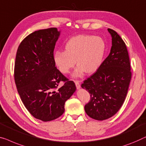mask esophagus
Here are the masks:
<instances>
[{"mask_svg": "<svg viewBox=\"0 0 146 146\" xmlns=\"http://www.w3.org/2000/svg\"><path fill=\"white\" fill-rule=\"evenodd\" d=\"M74 82H75L76 86V88L78 90H79V89L81 88V86H80V82L78 81V80H75Z\"/></svg>", "mask_w": 146, "mask_h": 146, "instance_id": "1", "label": "esophagus"}]
</instances>
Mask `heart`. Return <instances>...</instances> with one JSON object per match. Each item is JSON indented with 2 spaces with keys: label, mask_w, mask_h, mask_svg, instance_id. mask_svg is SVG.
I'll list each match as a JSON object with an SVG mask.
<instances>
[{
  "label": "heart",
  "mask_w": 146,
  "mask_h": 146,
  "mask_svg": "<svg viewBox=\"0 0 146 146\" xmlns=\"http://www.w3.org/2000/svg\"><path fill=\"white\" fill-rule=\"evenodd\" d=\"M64 51L54 53V64L61 73L67 74L76 64L74 77H81L87 72L94 73L100 68L106 52L104 39L99 36L78 35L70 39L64 45Z\"/></svg>",
  "instance_id": "1"
}]
</instances>
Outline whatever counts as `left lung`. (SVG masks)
<instances>
[{
  "mask_svg": "<svg viewBox=\"0 0 146 146\" xmlns=\"http://www.w3.org/2000/svg\"><path fill=\"white\" fill-rule=\"evenodd\" d=\"M107 29L112 37L111 52L100 68L81 86L90 94V102L84 107L86 113L98 120L109 119L119 111L132 77L125 43L115 31Z\"/></svg>",
  "mask_w": 146,
  "mask_h": 146,
  "instance_id": "8db88e82",
  "label": "left lung"
}]
</instances>
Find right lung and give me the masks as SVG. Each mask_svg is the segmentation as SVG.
Masks as SVG:
<instances>
[{
  "instance_id": "1",
  "label": "right lung",
  "mask_w": 146,
  "mask_h": 146,
  "mask_svg": "<svg viewBox=\"0 0 146 146\" xmlns=\"http://www.w3.org/2000/svg\"><path fill=\"white\" fill-rule=\"evenodd\" d=\"M60 33L56 27L35 31L21 42L16 52L14 80L18 92L31 115L44 122L60 117L65 102L76 90L74 82L54 64L53 52Z\"/></svg>"
}]
</instances>
